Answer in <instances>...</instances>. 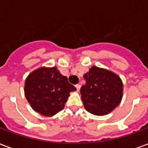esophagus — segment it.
Masks as SVG:
<instances>
[{"mask_svg":"<svg viewBox=\"0 0 148 148\" xmlns=\"http://www.w3.org/2000/svg\"><path fill=\"white\" fill-rule=\"evenodd\" d=\"M75 87H76V89H77V91H79L81 87L80 85H79V84H77V85H75Z\"/></svg>","mask_w":148,"mask_h":148,"instance_id":"1","label":"esophagus"}]
</instances>
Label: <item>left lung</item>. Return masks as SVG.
I'll return each instance as SVG.
<instances>
[{
    "instance_id": "obj_1",
    "label": "left lung",
    "mask_w": 148,
    "mask_h": 148,
    "mask_svg": "<svg viewBox=\"0 0 148 148\" xmlns=\"http://www.w3.org/2000/svg\"><path fill=\"white\" fill-rule=\"evenodd\" d=\"M83 77L86 84L81 87V95L84 107L89 112L106 115L121 103L123 83L118 75L93 66Z\"/></svg>"
}]
</instances>
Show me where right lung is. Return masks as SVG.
<instances>
[{
    "instance_id": "right-lung-1",
    "label": "right lung",
    "mask_w": 148,
    "mask_h": 148,
    "mask_svg": "<svg viewBox=\"0 0 148 148\" xmlns=\"http://www.w3.org/2000/svg\"><path fill=\"white\" fill-rule=\"evenodd\" d=\"M76 88L56 67L39 68L27 76L24 93L32 108L46 116L64 109L70 93Z\"/></svg>"
}]
</instances>
